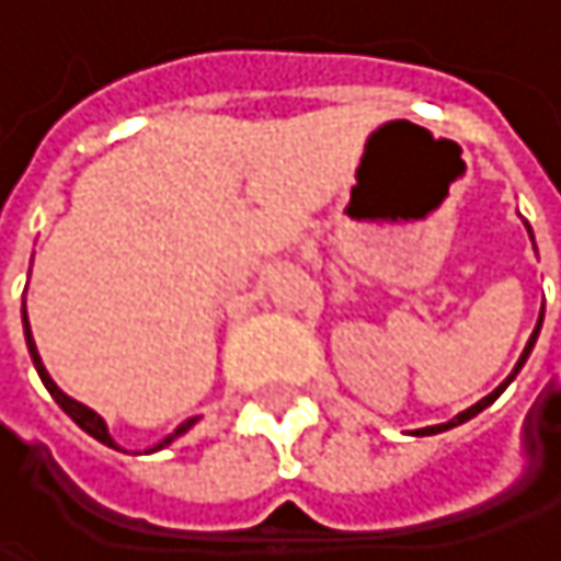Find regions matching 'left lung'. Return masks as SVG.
I'll list each match as a JSON object with an SVG mask.
<instances>
[{"label": "left lung", "instance_id": "obj_1", "mask_svg": "<svg viewBox=\"0 0 561 561\" xmlns=\"http://www.w3.org/2000/svg\"><path fill=\"white\" fill-rule=\"evenodd\" d=\"M526 230H529V224H526ZM529 240H533V230H529ZM539 328H542V314H539V321H536V331H533V337H529V344L523 347V354H519V360H516V367H513V374L506 377V380H504V383H501V387H497V390L491 392V396H484L481 402H474L471 409H465V412H458V415H455L451 422H442V425H428V428H419L415 435H435V432H445V428H455V425H461V422H468V419H474L478 412H484V409H488V405H491V402H494V399H497V396H501V392H504L506 387L513 383V377H516V374H519V367L526 364V357H529V351H533V344H536V337H539Z\"/></svg>", "mask_w": 561, "mask_h": 561}]
</instances>
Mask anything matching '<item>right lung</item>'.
Returning a JSON list of instances; mask_svg holds the SVG:
<instances>
[{
    "mask_svg": "<svg viewBox=\"0 0 561 561\" xmlns=\"http://www.w3.org/2000/svg\"><path fill=\"white\" fill-rule=\"evenodd\" d=\"M22 321H25V341H28V354H32V364H35V370H38L42 383L48 387V392H51V396H55L57 405H60V409H64V412H67V415H70V419H73V422H77V425H80V428H83L87 435H93L96 442H103V445L116 448V442H113V435H110L106 422H103V419H100V415H96V412H93L90 405H83V402L70 399V396H67V392L60 390L55 380H51V374L45 370V364H42V357H38V347H35V337H32V324H28V314H25V308H22ZM194 422H197V419H187V422H181V425H178V428L171 432L169 438H162V442L156 445V451H159V448H165V445H171V442H174L178 435H184V432H187V428H191Z\"/></svg>",
    "mask_w": 561,
    "mask_h": 561,
    "instance_id": "right-lung-1",
    "label": "right lung"
}]
</instances>
